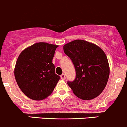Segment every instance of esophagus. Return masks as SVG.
<instances>
[{
	"label": "esophagus",
	"mask_w": 127,
	"mask_h": 127,
	"mask_svg": "<svg viewBox=\"0 0 127 127\" xmlns=\"http://www.w3.org/2000/svg\"><path fill=\"white\" fill-rule=\"evenodd\" d=\"M61 78L62 80H65V75H64V74H62V75H61Z\"/></svg>",
	"instance_id": "esophagus-1"
}]
</instances>
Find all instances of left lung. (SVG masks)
I'll return each mask as SVG.
<instances>
[{"label": "left lung", "instance_id": "left-lung-1", "mask_svg": "<svg viewBox=\"0 0 127 127\" xmlns=\"http://www.w3.org/2000/svg\"><path fill=\"white\" fill-rule=\"evenodd\" d=\"M75 66L76 78L67 84L75 96L83 100L97 97L106 87L110 69L106 54L95 44L77 39L64 46Z\"/></svg>", "mask_w": 127, "mask_h": 127}]
</instances>
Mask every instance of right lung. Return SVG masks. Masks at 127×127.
Returning <instances> with one entry per match:
<instances>
[{
	"mask_svg": "<svg viewBox=\"0 0 127 127\" xmlns=\"http://www.w3.org/2000/svg\"><path fill=\"white\" fill-rule=\"evenodd\" d=\"M57 45L37 42L24 49L16 62L14 75L22 92L31 99L48 97L61 77L55 72L52 59Z\"/></svg>",
	"mask_w": 127,
	"mask_h": 127,
	"instance_id": "right-lung-1",
	"label": "right lung"
}]
</instances>
